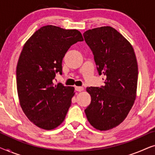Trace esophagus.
Wrapping results in <instances>:
<instances>
[{
  "mask_svg": "<svg viewBox=\"0 0 155 155\" xmlns=\"http://www.w3.org/2000/svg\"><path fill=\"white\" fill-rule=\"evenodd\" d=\"M75 90L78 92H82L84 90V88L82 87H75Z\"/></svg>",
  "mask_w": 155,
  "mask_h": 155,
  "instance_id": "obj_1",
  "label": "esophagus"
}]
</instances>
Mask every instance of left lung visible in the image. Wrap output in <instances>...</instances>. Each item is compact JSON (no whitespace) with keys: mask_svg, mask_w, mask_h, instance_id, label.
I'll list each match as a JSON object with an SVG mask.
<instances>
[{"mask_svg":"<svg viewBox=\"0 0 155 155\" xmlns=\"http://www.w3.org/2000/svg\"><path fill=\"white\" fill-rule=\"evenodd\" d=\"M83 36L94 55L99 75L107 77L101 87H87L91 103L84 112L94 128L108 130L124 121L136 98V56L130 42L111 27L89 29Z\"/></svg>","mask_w":155,"mask_h":155,"instance_id":"left-lung-1","label":"left lung"}]
</instances>
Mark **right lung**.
<instances>
[{"instance_id":"right-lung-1","label":"right lung","mask_w":155,"mask_h":155,"mask_svg":"<svg viewBox=\"0 0 155 155\" xmlns=\"http://www.w3.org/2000/svg\"><path fill=\"white\" fill-rule=\"evenodd\" d=\"M82 41L77 29L46 25L23 46L16 70L19 101L28 119L40 128L52 130L65 119L75 89L53 81L57 73L62 74V61L69 48Z\"/></svg>"}]
</instances>
